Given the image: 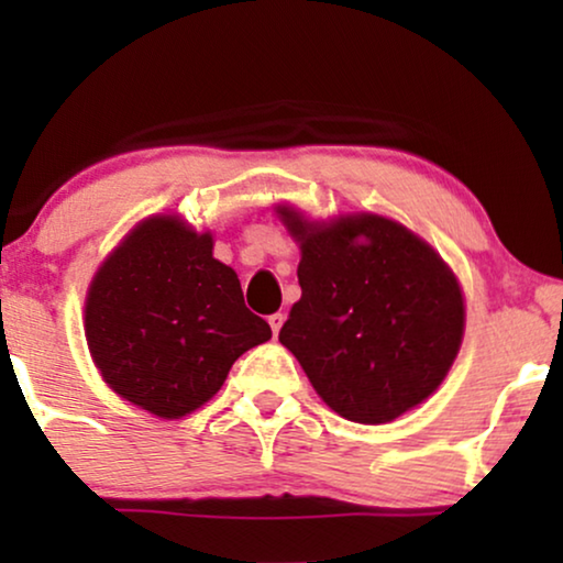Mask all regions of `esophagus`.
I'll return each instance as SVG.
<instances>
[{"instance_id":"obj_1","label":"esophagus","mask_w":563,"mask_h":563,"mask_svg":"<svg viewBox=\"0 0 563 563\" xmlns=\"http://www.w3.org/2000/svg\"><path fill=\"white\" fill-rule=\"evenodd\" d=\"M282 322H284V314H282V312H274V314H268V325H272V333H274V335H279V330H282Z\"/></svg>"}]
</instances>
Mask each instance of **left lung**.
<instances>
[{"label":"left lung","instance_id":"1","mask_svg":"<svg viewBox=\"0 0 563 563\" xmlns=\"http://www.w3.org/2000/svg\"><path fill=\"white\" fill-rule=\"evenodd\" d=\"M302 261V297L279 330L345 420L389 422L433 395L464 335V297L441 256L397 222L356 214L310 225L279 207Z\"/></svg>","mask_w":563,"mask_h":563}]
</instances>
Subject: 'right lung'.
Instances as JSON below:
<instances>
[{
	"instance_id": "right-lung-1",
	"label": "right lung",
	"mask_w": 563,
	"mask_h": 563,
	"mask_svg": "<svg viewBox=\"0 0 563 563\" xmlns=\"http://www.w3.org/2000/svg\"><path fill=\"white\" fill-rule=\"evenodd\" d=\"M272 328L243 302L212 235L151 218L104 261L87 297V341L104 382L158 418H181L222 387Z\"/></svg>"
}]
</instances>
